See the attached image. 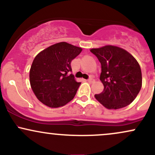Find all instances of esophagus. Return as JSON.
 <instances>
[{"label":"esophagus","instance_id":"obj_1","mask_svg":"<svg viewBox=\"0 0 155 155\" xmlns=\"http://www.w3.org/2000/svg\"><path fill=\"white\" fill-rule=\"evenodd\" d=\"M87 81H89V82L92 83V82H94V81H95V80H94V79H92V77H90V78H89V79H87Z\"/></svg>","mask_w":155,"mask_h":155}]
</instances>
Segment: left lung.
I'll list each match as a JSON object with an SVG mask.
<instances>
[{
  "label": "left lung",
  "mask_w": 155,
  "mask_h": 155,
  "mask_svg": "<svg viewBox=\"0 0 155 155\" xmlns=\"http://www.w3.org/2000/svg\"><path fill=\"white\" fill-rule=\"evenodd\" d=\"M90 51L101 64L100 80L104 89L95 98L108 109H118L133 102L142 85L141 71L134 58L122 48L105 46Z\"/></svg>",
  "instance_id": "8db88e82"
}]
</instances>
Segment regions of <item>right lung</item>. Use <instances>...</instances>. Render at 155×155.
<instances>
[{"instance_id":"add662e5","label":"right lung","mask_w":155,"mask_h":155,"mask_svg":"<svg viewBox=\"0 0 155 155\" xmlns=\"http://www.w3.org/2000/svg\"><path fill=\"white\" fill-rule=\"evenodd\" d=\"M82 49L66 42L51 45L36 55L30 71L33 92L42 104L63 106L75 96L81 82L71 74V63Z\"/></svg>"}]
</instances>
